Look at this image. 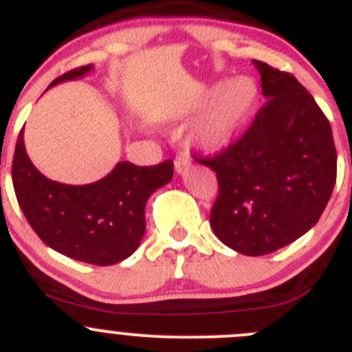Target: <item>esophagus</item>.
<instances>
[{
  "label": "esophagus",
  "instance_id": "1",
  "mask_svg": "<svg viewBox=\"0 0 352 352\" xmlns=\"http://www.w3.org/2000/svg\"><path fill=\"white\" fill-rule=\"evenodd\" d=\"M191 166V160H189L188 154L180 153L179 156L175 157V170L177 173H186L188 172V168Z\"/></svg>",
  "mask_w": 352,
  "mask_h": 352
}]
</instances>
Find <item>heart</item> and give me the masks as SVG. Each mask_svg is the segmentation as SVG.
Returning a JSON list of instances; mask_svg holds the SVG:
<instances>
[{"mask_svg": "<svg viewBox=\"0 0 352 352\" xmlns=\"http://www.w3.org/2000/svg\"><path fill=\"white\" fill-rule=\"evenodd\" d=\"M258 101V85L251 77H236L208 87L196 103V110L207 113L195 129L196 144L208 151H219L230 144L245 124Z\"/></svg>", "mask_w": 352, "mask_h": 352, "instance_id": "b5f03b06", "label": "heart"}]
</instances>
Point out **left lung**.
I'll use <instances>...</instances> for the list:
<instances>
[{"mask_svg": "<svg viewBox=\"0 0 352 352\" xmlns=\"http://www.w3.org/2000/svg\"><path fill=\"white\" fill-rule=\"evenodd\" d=\"M252 63L265 105L239 140L195 160L219 182L210 210L215 236L240 254L263 256L318 223L337 180V151L312 94L287 72Z\"/></svg>", "mask_w": 352, "mask_h": 352, "instance_id": "obj_1", "label": "left lung"}]
</instances>
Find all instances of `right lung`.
Here are the masks:
<instances>
[{
  "instance_id": "1",
  "label": "right lung",
  "mask_w": 352,
  "mask_h": 352,
  "mask_svg": "<svg viewBox=\"0 0 352 352\" xmlns=\"http://www.w3.org/2000/svg\"><path fill=\"white\" fill-rule=\"evenodd\" d=\"M91 65L75 68L50 84L84 77ZM19 133L12 182L21 210L43 243L77 261L98 267L129 258L145 233L148 196L173 177L172 160L156 166L117 163L101 180L85 186L56 182L34 168Z\"/></svg>"
}]
</instances>
